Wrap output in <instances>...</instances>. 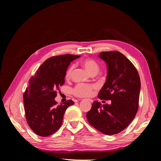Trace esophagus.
<instances>
[{
	"label": "esophagus",
	"instance_id": "34e87169",
	"mask_svg": "<svg viewBox=\"0 0 161 161\" xmlns=\"http://www.w3.org/2000/svg\"><path fill=\"white\" fill-rule=\"evenodd\" d=\"M88 101H89L90 102H91V103L92 102V99H88Z\"/></svg>",
	"mask_w": 161,
	"mask_h": 161
}]
</instances>
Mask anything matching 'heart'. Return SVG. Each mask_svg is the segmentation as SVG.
<instances>
[{
  "instance_id": "b5f03b06",
  "label": "heart",
  "mask_w": 161,
  "mask_h": 161,
  "mask_svg": "<svg viewBox=\"0 0 161 161\" xmlns=\"http://www.w3.org/2000/svg\"><path fill=\"white\" fill-rule=\"evenodd\" d=\"M81 64L82 65L85 70L88 72L89 74L97 72L99 70V64L97 62L91 59V58H86L81 61ZM75 65H70L66 69L65 76L67 79L71 76L73 70H74ZM96 88L95 85H86V84H79L77 85L72 90V92L75 96L79 97H89L92 95V91Z\"/></svg>"
}]
</instances>
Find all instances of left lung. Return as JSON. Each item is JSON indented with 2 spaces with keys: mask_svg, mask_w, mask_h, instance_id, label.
<instances>
[{
  "mask_svg": "<svg viewBox=\"0 0 161 161\" xmlns=\"http://www.w3.org/2000/svg\"><path fill=\"white\" fill-rule=\"evenodd\" d=\"M99 57L106 62L108 75L98 97L101 100H111V104L102 105L95 101L86 118L101 132L114 135L127 128L135 118L138 109L140 79L134 64L119 52H102Z\"/></svg>",
  "mask_w": 161,
  "mask_h": 161,
  "instance_id": "1",
  "label": "left lung"
}]
</instances>
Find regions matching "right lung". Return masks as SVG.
I'll return each instance as SVG.
<instances>
[{
    "label": "right lung",
    "mask_w": 161,
    "mask_h": 161,
    "mask_svg": "<svg viewBox=\"0 0 161 161\" xmlns=\"http://www.w3.org/2000/svg\"><path fill=\"white\" fill-rule=\"evenodd\" d=\"M80 56L64 54L48 58L30 78L23 94L27 124L35 134L42 137L50 136L60 128L69 100L57 105L55 97L64 83L65 73L70 62Z\"/></svg>",
    "instance_id": "right-lung-1"
}]
</instances>
